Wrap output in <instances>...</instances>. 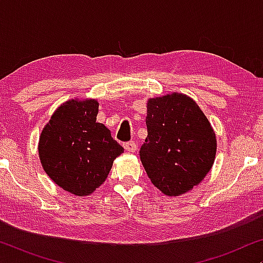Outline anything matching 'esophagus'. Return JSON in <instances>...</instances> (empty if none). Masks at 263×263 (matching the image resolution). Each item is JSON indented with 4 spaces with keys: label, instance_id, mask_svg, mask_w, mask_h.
Segmentation results:
<instances>
[{
    "label": "esophagus",
    "instance_id": "obj_1",
    "mask_svg": "<svg viewBox=\"0 0 263 263\" xmlns=\"http://www.w3.org/2000/svg\"><path fill=\"white\" fill-rule=\"evenodd\" d=\"M123 146H124L125 151H128V152L134 153L135 151H136V143H135L134 141H128V142H125Z\"/></svg>",
    "mask_w": 263,
    "mask_h": 263
}]
</instances>
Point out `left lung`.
Returning a JSON list of instances; mask_svg holds the SVG:
<instances>
[{"label":"left lung","mask_w":263,"mask_h":263,"mask_svg":"<svg viewBox=\"0 0 263 263\" xmlns=\"http://www.w3.org/2000/svg\"><path fill=\"white\" fill-rule=\"evenodd\" d=\"M146 125L140 158L153 185L179 196L200 184L214 164L217 136L195 100L178 92L149 98Z\"/></svg>","instance_id":"8db88e82"}]
</instances>
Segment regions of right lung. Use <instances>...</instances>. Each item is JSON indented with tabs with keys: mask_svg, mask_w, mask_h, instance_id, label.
<instances>
[{
	"mask_svg": "<svg viewBox=\"0 0 263 263\" xmlns=\"http://www.w3.org/2000/svg\"><path fill=\"white\" fill-rule=\"evenodd\" d=\"M96 99H70L57 107L39 136L45 174L64 192L87 196L105 182L123 147L98 123Z\"/></svg>",
	"mask_w": 263,
	"mask_h": 263,
	"instance_id": "add662e5",
	"label": "right lung"
}]
</instances>
